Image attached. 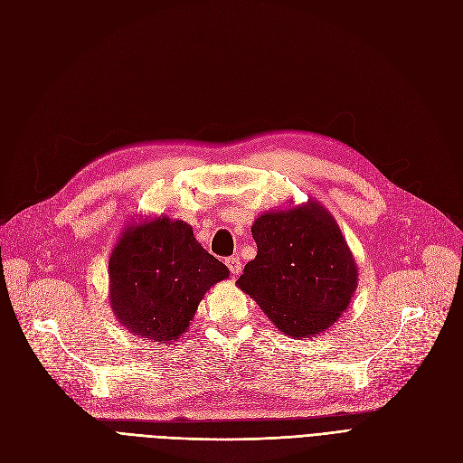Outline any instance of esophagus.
Segmentation results:
<instances>
[{
    "mask_svg": "<svg viewBox=\"0 0 463 463\" xmlns=\"http://www.w3.org/2000/svg\"><path fill=\"white\" fill-rule=\"evenodd\" d=\"M226 266L230 268V272L233 278H237L239 274H241V260H239L237 257H230L226 259Z\"/></svg>",
    "mask_w": 463,
    "mask_h": 463,
    "instance_id": "1",
    "label": "esophagus"
}]
</instances>
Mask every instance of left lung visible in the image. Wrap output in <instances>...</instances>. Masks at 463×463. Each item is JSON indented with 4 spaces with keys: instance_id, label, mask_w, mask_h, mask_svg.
<instances>
[{
    "instance_id": "obj_1",
    "label": "left lung",
    "mask_w": 463,
    "mask_h": 463,
    "mask_svg": "<svg viewBox=\"0 0 463 463\" xmlns=\"http://www.w3.org/2000/svg\"><path fill=\"white\" fill-rule=\"evenodd\" d=\"M250 232L259 252L239 289L295 339L337 324L356 293L358 266L331 213L312 199L260 214Z\"/></svg>"
}]
</instances>
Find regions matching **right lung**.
Wrapping results in <instances>:
<instances>
[{"label":"right lung","mask_w":463,"mask_h":463,"mask_svg":"<svg viewBox=\"0 0 463 463\" xmlns=\"http://www.w3.org/2000/svg\"><path fill=\"white\" fill-rule=\"evenodd\" d=\"M228 278L184 220L147 216L130 222L110 250L109 302L130 333L170 343L189 329L204 293Z\"/></svg>","instance_id":"add662e5"}]
</instances>
